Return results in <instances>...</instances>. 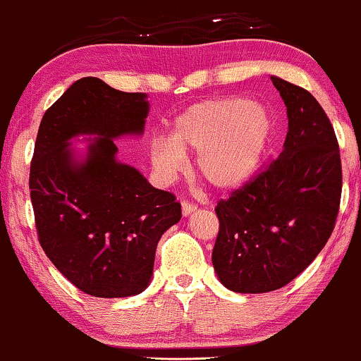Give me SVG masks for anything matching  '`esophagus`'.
Listing matches in <instances>:
<instances>
[{
    "instance_id": "1",
    "label": "esophagus",
    "mask_w": 361,
    "mask_h": 361,
    "mask_svg": "<svg viewBox=\"0 0 361 361\" xmlns=\"http://www.w3.org/2000/svg\"><path fill=\"white\" fill-rule=\"evenodd\" d=\"M197 209V206H195L194 202H189V201H182V214L184 216H189L192 214V212Z\"/></svg>"
}]
</instances>
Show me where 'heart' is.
Instances as JSON below:
<instances>
[{"label": "heart", "mask_w": 361, "mask_h": 361, "mask_svg": "<svg viewBox=\"0 0 361 361\" xmlns=\"http://www.w3.org/2000/svg\"><path fill=\"white\" fill-rule=\"evenodd\" d=\"M273 118L259 104L246 99L207 100L190 106L173 123L171 140H155L154 166L173 173L184 152H197L195 167L216 189H235L255 176L268 152Z\"/></svg>", "instance_id": "1"}]
</instances>
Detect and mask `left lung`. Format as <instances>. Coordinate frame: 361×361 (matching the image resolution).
Masks as SVG:
<instances>
[{
  "label": "left lung",
  "mask_w": 361,
  "mask_h": 361,
  "mask_svg": "<svg viewBox=\"0 0 361 361\" xmlns=\"http://www.w3.org/2000/svg\"><path fill=\"white\" fill-rule=\"evenodd\" d=\"M288 110V135L269 160L216 206L212 264L235 293H268L303 273L335 229L340 147L330 118L305 88L271 77Z\"/></svg>",
  "instance_id": "8db88e82"
}]
</instances>
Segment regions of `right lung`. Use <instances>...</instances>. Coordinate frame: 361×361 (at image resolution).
Segmentation results:
<instances>
[{
	"instance_id": "1",
	"label": "right lung",
	"mask_w": 361,
	"mask_h": 361,
	"mask_svg": "<svg viewBox=\"0 0 361 361\" xmlns=\"http://www.w3.org/2000/svg\"><path fill=\"white\" fill-rule=\"evenodd\" d=\"M144 93L80 78L47 110L30 166V197L44 255L80 291L97 298L139 295L150 281L162 234L180 221V202L115 159V137L144 130ZM99 135L85 163L66 142Z\"/></svg>"
}]
</instances>
